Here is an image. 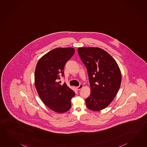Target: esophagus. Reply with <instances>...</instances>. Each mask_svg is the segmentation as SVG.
<instances>
[{
  "label": "esophagus",
  "instance_id": "obj_1",
  "mask_svg": "<svg viewBox=\"0 0 147 147\" xmlns=\"http://www.w3.org/2000/svg\"><path fill=\"white\" fill-rule=\"evenodd\" d=\"M83 87H84V85L82 84H80L79 86L77 87L76 88L78 90H80V89H82L83 88Z\"/></svg>",
  "mask_w": 147,
  "mask_h": 147
}]
</instances>
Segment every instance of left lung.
<instances>
[{
	"label": "left lung",
	"instance_id": "8db88e82",
	"mask_svg": "<svg viewBox=\"0 0 147 147\" xmlns=\"http://www.w3.org/2000/svg\"><path fill=\"white\" fill-rule=\"evenodd\" d=\"M78 51L87 69L90 87L86 106L91 111H99L116 96L121 84V70L113 57L102 49L79 48Z\"/></svg>",
	"mask_w": 147,
	"mask_h": 147
}]
</instances>
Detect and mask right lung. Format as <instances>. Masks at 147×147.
Returning a JSON list of instances; mask_svg holds the SVG:
<instances>
[{"label": "right lung", "instance_id": "1", "mask_svg": "<svg viewBox=\"0 0 147 147\" xmlns=\"http://www.w3.org/2000/svg\"><path fill=\"white\" fill-rule=\"evenodd\" d=\"M75 50L72 48H55L42 57L35 68V86L42 101L50 109L65 113L70 109L71 99L75 93L65 83L58 82L64 76V67Z\"/></svg>", "mask_w": 147, "mask_h": 147}]
</instances>
